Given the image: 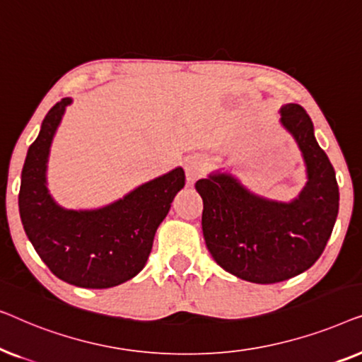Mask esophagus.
Segmentation results:
<instances>
[{
	"label": "esophagus",
	"instance_id": "esophagus-1",
	"mask_svg": "<svg viewBox=\"0 0 362 362\" xmlns=\"http://www.w3.org/2000/svg\"><path fill=\"white\" fill-rule=\"evenodd\" d=\"M206 170V161L202 156H189L185 161V173H186V181L187 185H194V182L202 176V173Z\"/></svg>",
	"mask_w": 362,
	"mask_h": 362
}]
</instances>
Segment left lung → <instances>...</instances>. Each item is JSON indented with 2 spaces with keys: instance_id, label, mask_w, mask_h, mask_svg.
Instances as JSON below:
<instances>
[{
  "instance_id": "8db88e82",
  "label": "left lung",
  "mask_w": 362,
  "mask_h": 362,
  "mask_svg": "<svg viewBox=\"0 0 362 362\" xmlns=\"http://www.w3.org/2000/svg\"><path fill=\"white\" fill-rule=\"evenodd\" d=\"M280 115L306 166L298 197L269 199L222 171L196 182L204 202L202 234L212 259L229 274L262 285L308 270L323 254L339 209L334 168L316 141L310 115L298 103H286Z\"/></svg>"
}]
</instances>
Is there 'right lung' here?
<instances>
[{
    "instance_id": "obj_1",
    "label": "right lung",
    "mask_w": 362,
    "mask_h": 362,
    "mask_svg": "<svg viewBox=\"0 0 362 362\" xmlns=\"http://www.w3.org/2000/svg\"><path fill=\"white\" fill-rule=\"evenodd\" d=\"M72 98H62L42 120L21 173L19 216L34 250L57 279L82 288H110L140 274L156 229L185 187L175 168L98 209H66L47 189V160Z\"/></svg>"
}]
</instances>
